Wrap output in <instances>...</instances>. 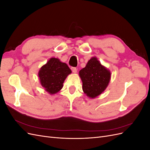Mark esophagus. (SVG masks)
Masks as SVG:
<instances>
[{
    "label": "esophagus",
    "instance_id": "1",
    "mask_svg": "<svg viewBox=\"0 0 150 150\" xmlns=\"http://www.w3.org/2000/svg\"><path fill=\"white\" fill-rule=\"evenodd\" d=\"M71 70H72V71L74 72V73H76L77 72V69H76V67H72L71 68Z\"/></svg>",
    "mask_w": 150,
    "mask_h": 150
}]
</instances>
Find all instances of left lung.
<instances>
[{"mask_svg":"<svg viewBox=\"0 0 150 150\" xmlns=\"http://www.w3.org/2000/svg\"><path fill=\"white\" fill-rule=\"evenodd\" d=\"M83 81V90L89 98H94L101 94L110 81L111 72L101 64L96 57H93L86 67L79 71Z\"/></svg>","mask_w":150,"mask_h":150,"instance_id":"1","label":"left lung"}]
</instances>
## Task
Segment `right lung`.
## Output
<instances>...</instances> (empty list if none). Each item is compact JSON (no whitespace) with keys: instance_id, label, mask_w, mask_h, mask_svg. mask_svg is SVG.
Segmentation results:
<instances>
[{"instance_id":"add662e5","label":"right lung","mask_w":150,"mask_h":150,"mask_svg":"<svg viewBox=\"0 0 150 150\" xmlns=\"http://www.w3.org/2000/svg\"><path fill=\"white\" fill-rule=\"evenodd\" d=\"M71 73L68 66L57 58L50 59L39 72L40 84L51 94L57 93L62 89L67 75Z\"/></svg>"}]
</instances>
